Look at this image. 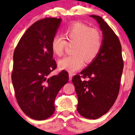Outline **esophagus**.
I'll return each mask as SVG.
<instances>
[{"label":"esophagus","mask_w":135,"mask_h":135,"mask_svg":"<svg viewBox=\"0 0 135 135\" xmlns=\"http://www.w3.org/2000/svg\"><path fill=\"white\" fill-rule=\"evenodd\" d=\"M73 76V74L71 73H69V80H72V77Z\"/></svg>","instance_id":"esophagus-1"}]
</instances>
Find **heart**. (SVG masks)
Returning <instances> with one entry per match:
<instances>
[{"label":"heart","mask_w":135,"mask_h":135,"mask_svg":"<svg viewBox=\"0 0 135 135\" xmlns=\"http://www.w3.org/2000/svg\"><path fill=\"white\" fill-rule=\"evenodd\" d=\"M64 36L68 43L74 44L73 54L58 62L59 68L69 73H74L83 67L84 60L90 62L100 52L103 45L102 36L98 29L90 27L86 24L75 22L66 27ZM68 42L60 35H55L51 42L53 52L58 56L63 55Z\"/></svg>","instance_id":"b5f03b06"}]
</instances>
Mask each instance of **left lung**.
Listing matches in <instances>:
<instances>
[{
  "label": "left lung",
  "mask_w": 135,
  "mask_h": 135,
  "mask_svg": "<svg viewBox=\"0 0 135 135\" xmlns=\"http://www.w3.org/2000/svg\"><path fill=\"white\" fill-rule=\"evenodd\" d=\"M90 16L103 31L102 48L93 61L72 81L78 98L77 111L86 119H97L107 113L117 99L123 60L120 42L114 31L100 16Z\"/></svg>",
  "instance_id": "8db88e82"
}]
</instances>
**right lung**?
Masks as SVG:
<instances>
[{"mask_svg":"<svg viewBox=\"0 0 135 135\" xmlns=\"http://www.w3.org/2000/svg\"><path fill=\"white\" fill-rule=\"evenodd\" d=\"M61 22L46 18L32 24L15 49L12 80L18 104L26 115L37 120L54 113V101L69 75L62 70L50 77L57 67L53 59L51 42Z\"/></svg>","mask_w":135,"mask_h":135,"instance_id":"1","label":"right lung"}]
</instances>
